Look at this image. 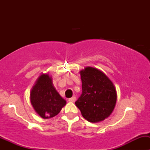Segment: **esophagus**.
I'll return each mask as SVG.
<instances>
[{
	"label": "esophagus",
	"mask_w": 150,
	"mask_h": 150,
	"mask_svg": "<svg viewBox=\"0 0 150 150\" xmlns=\"http://www.w3.org/2000/svg\"><path fill=\"white\" fill-rule=\"evenodd\" d=\"M68 101L70 102H75V101H76V97H75V96H72V98H69V99H68Z\"/></svg>",
	"instance_id": "obj_1"
}]
</instances>
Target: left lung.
Here are the masks:
<instances>
[{
  "label": "left lung",
  "instance_id": "8db88e82",
  "mask_svg": "<svg viewBox=\"0 0 150 150\" xmlns=\"http://www.w3.org/2000/svg\"><path fill=\"white\" fill-rule=\"evenodd\" d=\"M80 73L82 94L75 102V105L88 121H102L111 115L115 107V87L108 77L96 68L86 67Z\"/></svg>",
  "mask_w": 150,
  "mask_h": 150
}]
</instances>
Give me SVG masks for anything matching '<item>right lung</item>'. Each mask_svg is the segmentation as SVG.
I'll use <instances>...</instances> for the list:
<instances>
[{
    "mask_svg": "<svg viewBox=\"0 0 150 150\" xmlns=\"http://www.w3.org/2000/svg\"><path fill=\"white\" fill-rule=\"evenodd\" d=\"M30 102L35 111L44 119L59 113L66 101L57 92L48 74H42L30 91Z\"/></svg>",
    "mask_w": 150,
    "mask_h": 150,
    "instance_id": "obj_1",
    "label": "right lung"
}]
</instances>
